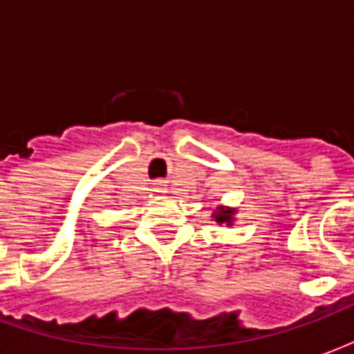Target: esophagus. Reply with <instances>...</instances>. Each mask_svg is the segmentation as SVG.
<instances>
[{"label":"esophagus","instance_id":"esophagus-1","mask_svg":"<svg viewBox=\"0 0 354 354\" xmlns=\"http://www.w3.org/2000/svg\"><path fill=\"white\" fill-rule=\"evenodd\" d=\"M165 189H167V184L165 182H155V192H159V193H165Z\"/></svg>","mask_w":354,"mask_h":354}]
</instances>
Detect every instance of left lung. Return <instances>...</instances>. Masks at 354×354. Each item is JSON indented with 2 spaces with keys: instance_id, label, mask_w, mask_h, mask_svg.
I'll list each match as a JSON object with an SVG mask.
<instances>
[{
  "instance_id": "1",
  "label": "left lung",
  "mask_w": 354,
  "mask_h": 354,
  "mask_svg": "<svg viewBox=\"0 0 354 354\" xmlns=\"http://www.w3.org/2000/svg\"><path fill=\"white\" fill-rule=\"evenodd\" d=\"M233 214H235V208H227V207H218L214 210V220L220 225L225 223V225H231L233 223Z\"/></svg>"
}]
</instances>
